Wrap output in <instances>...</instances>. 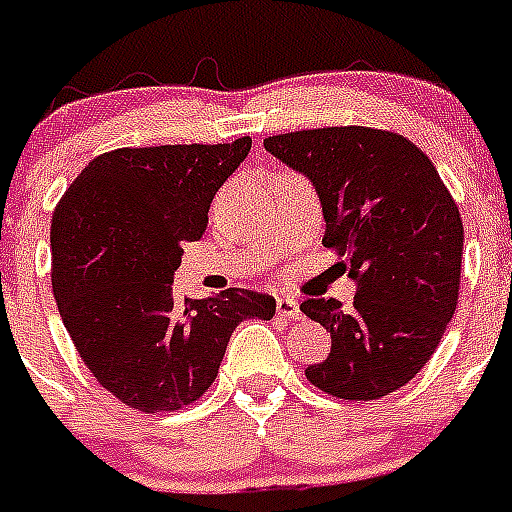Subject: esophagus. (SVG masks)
<instances>
[{"instance_id":"obj_1","label":"esophagus","mask_w":512,"mask_h":512,"mask_svg":"<svg viewBox=\"0 0 512 512\" xmlns=\"http://www.w3.org/2000/svg\"><path fill=\"white\" fill-rule=\"evenodd\" d=\"M278 315H283V318H300V303L295 298H288V295H280L278 298Z\"/></svg>"}]
</instances>
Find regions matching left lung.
I'll use <instances>...</instances> for the list:
<instances>
[{
	"mask_svg": "<svg viewBox=\"0 0 512 512\" xmlns=\"http://www.w3.org/2000/svg\"><path fill=\"white\" fill-rule=\"evenodd\" d=\"M265 151L313 184L323 245L356 283L351 308L333 298L300 305L331 333L328 358L305 376L353 401L401 389L457 308L465 229L450 191L409 138L376 128L280 133L265 138Z\"/></svg>",
	"mask_w": 512,
	"mask_h": 512,
	"instance_id": "1",
	"label": "left lung"
}]
</instances>
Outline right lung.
I'll return each instance as SVG.
<instances>
[{
    "label": "right lung",
    "instance_id": "right-lung-1",
    "mask_svg": "<svg viewBox=\"0 0 512 512\" xmlns=\"http://www.w3.org/2000/svg\"><path fill=\"white\" fill-rule=\"evenodd\" d=\"M252 138L116 148L90 161L52 214V293L90 374L138 412H174L212 386L229 336L270 321L275 298L245 288L176 298L184 242L202 240L219 186Z\"/></svg>",
    "mask_w": 512,
    "mask_h": 512
}]
</instances>
